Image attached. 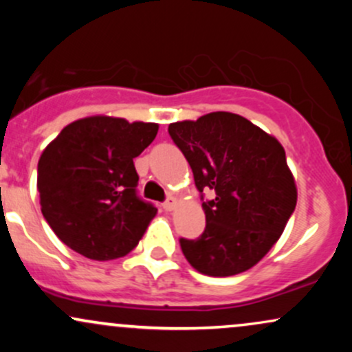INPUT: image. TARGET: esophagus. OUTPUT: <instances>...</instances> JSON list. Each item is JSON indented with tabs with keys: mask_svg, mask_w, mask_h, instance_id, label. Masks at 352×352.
I'll return each instance as SVG.
<instances>
[{
	"mask_svg": "<svg viewBox=\"0 0 352 352\" xmlns=\"http://www.w3.org/2000/svg\"><path fill=\"white\" fill-rule=\"evenodd\" d=\"M175 207H177V200L173 199V197H168V199L164 201V208L167 210V212H172Z\"/></svg>",
	"mask_w": 352,
	"mask_h": 352,
	"instance_id": "obj_1",
	"label": "esophagus"
}]
</instances>
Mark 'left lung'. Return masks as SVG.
<instances>
[{"instance_id": "8db88e82", "label": "left lung", "mask_w": 352, "mask_h": 352, "mask_svg": "<svg viewBox=\"0 0 352 352\" xmlns=\"http://www.w3.org/2000/svg\"><path fill=\"white\" fill-rule=\"evenodd\" d=\"M168 134L190 164L207 218L197 240L180 238L197 272L233 276L254 266L280 240L294 212L298 190L276 137L232 112H210L168 125Z\"/></svg>"}]
</instances>
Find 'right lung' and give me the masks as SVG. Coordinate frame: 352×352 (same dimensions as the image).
I'll return each mask as SVG.
<instances>
[{"mask_svg":"<svg viewBox=\"0 0 352 352\" xmlns=\"http://www.w3.org/2000/svg\"><path fill=\"white\" fill-rule=\"evenodd\" d=\"M159 124L92 116L74 120L38 162L39 205L64 245L107 261L135 248L157 208L137 197L134 159L155 139Z\"/></svg>","mask_w":352,"mask_h":352,"instance_id":"obj_1","label":"right lung"}]
</instances>
